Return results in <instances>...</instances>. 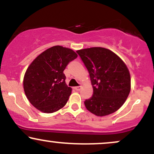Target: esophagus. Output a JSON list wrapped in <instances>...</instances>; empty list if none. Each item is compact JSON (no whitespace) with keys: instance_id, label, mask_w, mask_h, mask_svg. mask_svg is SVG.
<instances>
[{"instance_id":"1","label":"esophagus","mask_w":154,"mask_h":154,"mask_svg":"<svg viewBox=\"0 0 154 154\" xmlns=\"http://www.w3.org/2000/svg\"><path fill=\"white\" fill-rule=\"evenodd\" d=\"M81 89H82V87H81V86H77V87L75 88V91H79Z\"/></svg>"}]
</instances>
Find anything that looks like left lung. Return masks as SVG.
I'll use <instances>...</instances> for the list:
<instances>
[{
    "label": "left lung",
    "instance_id": "1",
    "mask_svg": "<svg viewBox=\"0 0 154 154\" xmlns=\"http://www.w3.org/2000/svg\"><path fill=\"white\" fill-rule=\"evenodd\" d=\"M77 53L89 72L93 88V96L84 102L86 109L98 116L115 112L130 92L128 67L117 55L104 48H90Z\"/></svg>",
    "mask_w": 154,
    "mask_h": 154
}]
</instances>
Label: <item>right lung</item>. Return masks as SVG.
<instances>
[{"instance_id":"right-lung-1","label":"right lung","mask_w":154,"mask_h":154,"mask_svg":"<svg viewBox=\"0 0 154 154\" xmlns=\"http://www.w3.org/2000/svg\"><path fill=\"white\" fill-rule=\"evenodd\" d=\"M77 57L72 49L60 45L40 54L25 72L23 85L32 105L43 113H54L66 105L72 88L63 74L68 63Z\"/></svg>"}]
</instances>
